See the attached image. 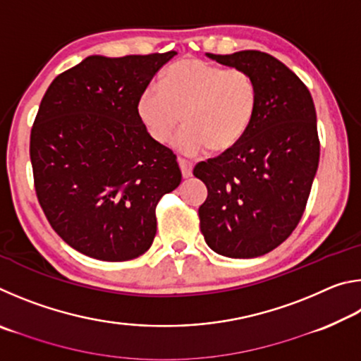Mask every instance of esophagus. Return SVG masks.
<instances>
[{
  "mask_svg": "<svg viewBox=\"0 0 361 361\" xmlns=\"http://www.w3.org/2000/svg\"><path fill=\"white\" fill-rule=\"evenodd\" d=\"M178 166L181 169L183 178H189V176L192 175V164L189 162V161H186V159L178 157Z\"/></svg>",
  "mask_w": 361,
  "mask_h": 361,
  "instance_id": "34e87169",
  "label": "esophagus"
}]
</instances>
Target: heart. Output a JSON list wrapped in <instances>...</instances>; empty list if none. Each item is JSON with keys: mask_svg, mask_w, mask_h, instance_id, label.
<instances>
[{"mask_svg": "<svg viewBox=\"0 0 361 361\" xmlns=\"http://www.w3.org/2000/svg\"><path fill=\"white\" fill-rule=\"evenodd\" d=\"M258 87L247 71L223 68L200 59H183L162 73L159 85H148L137 100V116L157 143L173 138V148L195 156L207 149L226 151L252 126Z\"/></svg>", "mask_w": 361, "mask_h": 361, "instance_id": "obj_1", "label": "heart"}]
</instances>
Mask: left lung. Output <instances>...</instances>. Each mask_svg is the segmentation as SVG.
Returning a JSON list of instances; mask_svg holds the SVG:
<instances>
[{
    "mask_svg": "<svg viewBox=\"0 0 361 361\" xmlns=\"http://www.w3.org/2000/svg\"><path fill=\"white\" fill-rule=\"evenodd\" d=\"M207 57L247 71L258 108L239 143L194 167L209 189L200 231L218 255L256 258L288 239L304 213L320 159L315 106L301 79L266 52Z\"/></svg>",
    "mask_w": 361,
    "mask_h": 361,
    "instance_id": "1",
    "label": "left lung"
}]
</instances>
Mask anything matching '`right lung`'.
Masks as SVG:
<instances>
[{
	"mask_svg": "<svg viewBox=\"0 0 361 361\" xmlns=\"http://www.w3.org/2000/svg\"><path fill=\"white\" fill-rule=\"evenodd\" d=\"M175 51L90 56L49 85L30 135L35 189L52 229L100 261L138 258L156 235V205L178 188L176 156L152 140L137 100Z\"/></svg>",
	"mask_w": 361,
	"mask_h": 361,
	"instance_id": "right-lung-1",
	"label": "right lung"
}]
</instances>
